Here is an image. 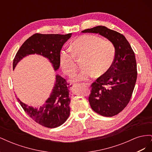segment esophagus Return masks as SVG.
<instances>
[{"instance_id": "esophagus-1", "label": "esophagus", "mask_w": 152, "mask_h": 152, "mask_svg": "<svg viewBox=\"0 0 152 152\" xmlns=\"http://www.w3.org/2000/svg\"><path fill=\"white\" fill-rule=\"evenodd\" d=\"M83 85H85L87 87H89L90 86V84L89 83H83Z\"/></svg>"}]
</instances>
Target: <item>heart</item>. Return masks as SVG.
<instances>
[{
  "label": "heart",
  "mask_w": 152,
  "mask_h": 152,
  "mask_svg": "<svg viewBox=\"0 0 152 152\" xmlns=\"http://www.w3.org/2000/svg\"><path fill=\"white\" fill-rule=\"evenodd\" d=\"M70 49L63 50L59 63L66 74L72 75L77 70L75 58H81L82 70L73 77V81H82L105 75L111 68L115 57L112 42L98 36L84 35L75 39Z\"/></svg>",
  "instance_id": "obj_1"
}]
</instances>
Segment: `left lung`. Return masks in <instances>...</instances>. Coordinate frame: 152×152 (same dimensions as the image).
<instances>
[{
	"instance_id": "8db88e82",
	"label": "left lung",
	"mask_w": 152,
	"mask_h": 152,
	"mask_svg": "<svg viewBox=\"0 0 152 152\" xmlns=\"http://www.w3.org/2000/svg\"><path fill=\"white\" fill-rule=\"evenodd\" d=\"M82 33L98 34L112 42L115 57L105 75L92 84L89 102L95 112L104 117L120 113L129 102L137 79L134 53L122 34L104 26H97L82 31Z\"/></svg>"
}]
</instances>
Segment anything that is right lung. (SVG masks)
I'll return each instance as SVG.
<instances>
[{"label": "right lung", "mask_w": 152, "mask_h": 152, "mask_svg": "<svg viewBox=\"0 0 152 152\" xmlns=\"http://www.w3.org/2000/svg\"><path fill=\"white\" fill-rule=\"evenodd\" d=\"M72 35L35 34L31 36L17 52L13 60V70L23 58L36 54L47 58L54 70H58L60 66L59 55L61 48ZM68 88L65 79L56 74L49 97L40 107L28 106L18 98L17 99L25 112L34 121L44 127L55 128L62 125L70 115V98Z\"/></svg>", "instance_id": "obj_1"}]
</instances>
